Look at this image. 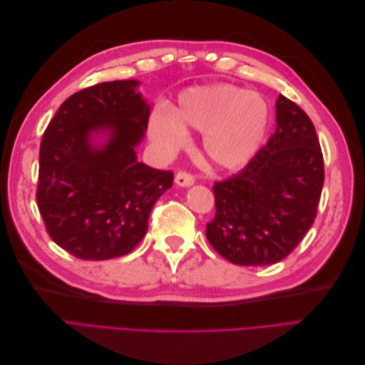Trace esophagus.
<instances>
[{
    "label": "esophagus",
    "mask_w": 365,
    "mask_h": 365,
    "mask_svg": "<svg viewBox=\"0 0 365 365\" xmlns=\"http://www.w3.org/2000/svg\"><path fill=\"white\" fill-rule=\"evenodd\" d=\"M175 182L178 184V185H181V187H190V185L195 184V176L192 173H189V172L181 170V172L176 173Z\"/></svg>",
    "instance_id": "esophagus-1"
}]
</instances>
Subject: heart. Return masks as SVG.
Instances as JSON below:
<instances>
[{"mask_svg": "<svg viewBox=\"0 0 365 365\" xmlns=\"http://www.w3.org/2000/svg\"><path fill=\"white\" fill-rule=\"evenodd\" d=\"M271 121L262 94L231 83H212L184 90L173 111L157 109L149 121L152 140L165 152L178 150L185 128L202 132V149L217 169L244 168L260 150Z\"/></svg>", "mask_w": 365, "mask_h": 365, "instance_id": "1", "label": "heart"}]
</instances>
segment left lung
<instances>
[{"instance_id": "1", "label": "left lung", "mask_w": 365, "mask_h": 365, "mask_svg": "<svg viewBox=\"0 0 365 365\" xmlns=\"http://www.w3.org/2000/svg\"><path fill=\"white\" fill-rule=\"evenodd\" d=\"M277 129L244 169L215 182L216 215L205 236L242 267L277 263L314 224L324 182L323 152L311 118L284 96Z\"/></svg>"}]
</instances>
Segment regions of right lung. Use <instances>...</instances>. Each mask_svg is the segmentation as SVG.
<instances>
[{
  "label": "right lung",
  "instance_id": "1",
  "mask_svg": "<svg viewBox=\"0 0 365 365\" xmlns=\"http://www.w3.org/2000/svg\"><path fill=\"white\" fill-rule=\"evenodd\" d=\"M137 81L102 82L74 93L42 135L36 201L53 242L82 260H108L134 250L152 207L173 172L137 161L150 109ZM106 130L96 148L94 131Z\"/></svg>",
  "mask_w": 365,
  "mask_h": 365
}]
</instances>
